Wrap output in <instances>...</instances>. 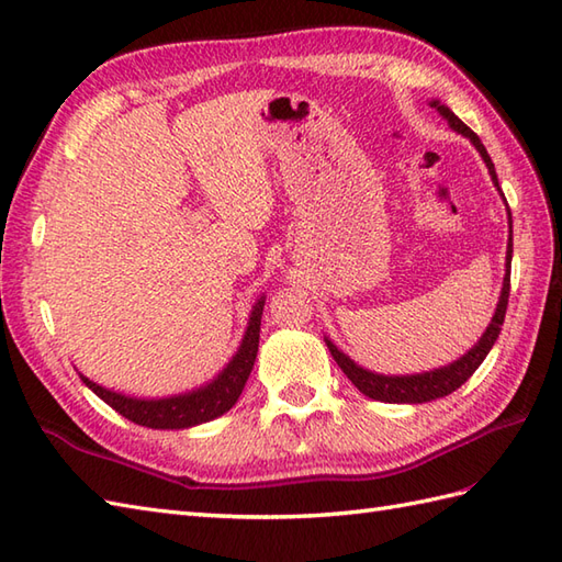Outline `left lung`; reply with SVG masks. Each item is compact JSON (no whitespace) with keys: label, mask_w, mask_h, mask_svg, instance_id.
Segmentation results:
<instances>
[{"label":"left lung","mask_w":562,"mask_h":562,"mask_svg":"<svg viewBox=\"0 0 562 562\" xmlns=\"http://www.w3.org/2000/svg\"><path fill=\"white\" fill-rule=\"evenodd\" d=\"M430 108H436L442 116H446L448 124L454 128V132L467 136L469 140L474 143L476 150L481 153V158H484V162L488 167L493 184L498 187L495 167H493L491 155L486 153L481 138L460 120L458 114L450 112L446 104H440L438 100H434V102H430ZM498 191H501V187H498ZM507 220H510V241H507V256H505L507 272H505V280H503L501 302H498V306H495L493 318L488 323L486 333L481 335V340L472 349H469L464 357H460L458 361H452L450 367L426 371V373H416V375H381V373H371L367 369L357 367V363L351 361L347 355H342V351L337 349L330 340H325L333 359L337 361V367L345 371V375L361 390L363 395L371 397V400L390 402V404H422V402H430V400H438V397H446V395L454 393V390L464 385L469 378H472V373L481 367V361L486 359L493 342L498 340L503 321H505V311H507V296H510V263H513V215H510V207H507Z\"/></svg>","instance_id":"1"}]
</instances>
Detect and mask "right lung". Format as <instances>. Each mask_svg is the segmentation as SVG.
<instances>
[{"mask_svg":"<svg viewBox=\"0 0 562 562\" xmlns=\"http://www.w3.org/2000/svg\"><path fill=\"white\" fill-rule=\"evenodd\" d=\"M266 296H260L249 318V328H246L244 340L237 349V355L232 357L227 369L222 371L213 383H207L199 390H191L184 395L162 397V400H136L114 393V390L102 387L93 381H88L81 375V381L93 390V393L108 402L114 412L126 416L128 422L148 428H189L195 424H205L211 419H217L225 412L234 407V402L239 400L241 390L249 381L254 361L258 355V337H260V316H263Z\"/></svg>","mask_w":562,"mask_h":562,"instance_id":"1","label":"right lung"}]
</instances>
